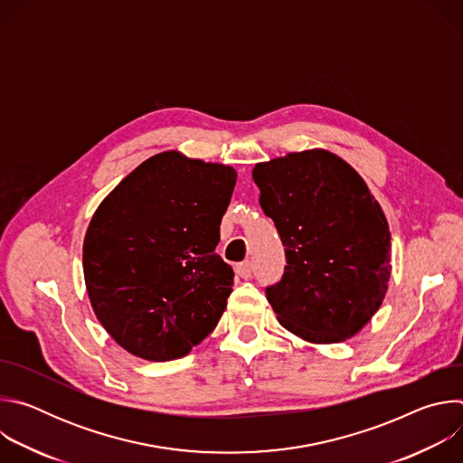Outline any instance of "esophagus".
<instances>
[{
	"label": "esophagus",
	"instance_id": "obj_1",
	"mask_svg": "<svg viewBox=\"0 0 463 463\" xmlns=\"http://www.w3.org/2000/svg\"><path fill=\"white\" fill-rule=\"evenodd\" d=\"M234 271L240 279H249L250 277V263L249 261H240L234 266Z\"/></svg>",
	"mask_w": 463,
	"mask_h": 463
}]
</instances>
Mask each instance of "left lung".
<instances>
[{
    "instance_id": "obj_1",
    "label": "left lung",
    "mask_w": 463,
    "mask_h": 463,
    "mask_svg": "<svg viewBox=\"0 0 463 463\" xmlns=\"http://www.w3.org/2000/svg\"><path fill=\"white\" fill-rule=\"evenodd\" d=\"M252 179L286 247L284 275L266 288L280 324L309 343L350 339L390 279L388 223L366 183L324 150L260 163Z\"/></svg>"
}]
</instances>
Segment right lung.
<instances>
[{
    "mask_svg": "<svg viewBox=\"0 0 463 463\" xmlns=\"http://www.w3.org/2000/svg\"><path fill=\"white\" fill-rule=\"evenodd\" d=\"M234 184L231 166L163 152L97 209L84 240L86 288L129 354L179 359L216 327L234 280L214 252Z\"/></svg>",
    "mask_w": 463,
    "mask_h": 463,
    "instance_id": "right-lung-1",
    "label": "right lung"
}]
</instances>
